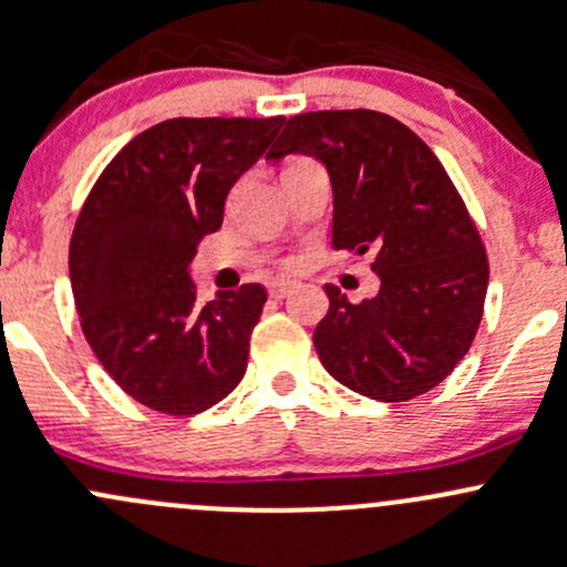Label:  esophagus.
I'll use <instances>...</instances> for the list:
<instances>
[{
  "mask_svg": "<svg viewBox=\"0 0 567 567\" xmlns=\"http://www.w3.org/2000/svg\"><path fill=\"white\" fill-rule=\"evenodd\" d=\"M290 293V282H271L268 285V296H271V299H285V296Z\"/></svg>",
  "mask_w": 567,
  "mask_h": 567,
  "instance_id": "obj_1",
  "label": "esophagus"
}]
</instances>
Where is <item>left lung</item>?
Returning <instances> with one entry per match:
<instances>
[{
    "mask_svg": "<svg viewBox=\"0 0 567 567\" xmlns=\"http://www.w3.org/2000/svg\"><path fill=\"white\" fill-rule=\"evenodd\" d=\"M307 154L329 171L331 247L372 252L380 290L350 303L326 285L329 315L315 350L333 380L378 402H408L443 383L478 331L488 260L440 159L380 111H312L288 118L266 154Z\"/></svg>",
    "mask_w": 567,
    "mask_h": 567,
    "instance_id": "obj_1",
    "label": "left lung"
}]
</instances>
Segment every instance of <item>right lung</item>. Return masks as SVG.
<instances>
[{"label":"right lung","instance_id":"add662e5","mask_svg":"<svg viewBox=\"0 0 567 567\" xmlns=\"http://www.w3.org/2000/svg\"><path fill=\"white\" fill-rule=\"evenodd\" d=\"M285 116L168 118L135 135L97 178L70 241L89 348L135 402L165 415L217 404L247 372L264 285L200 307L189 264L223 225L225 198Z\"/></svg>","mask_w":567,"mask_h":567}]
</instances>
